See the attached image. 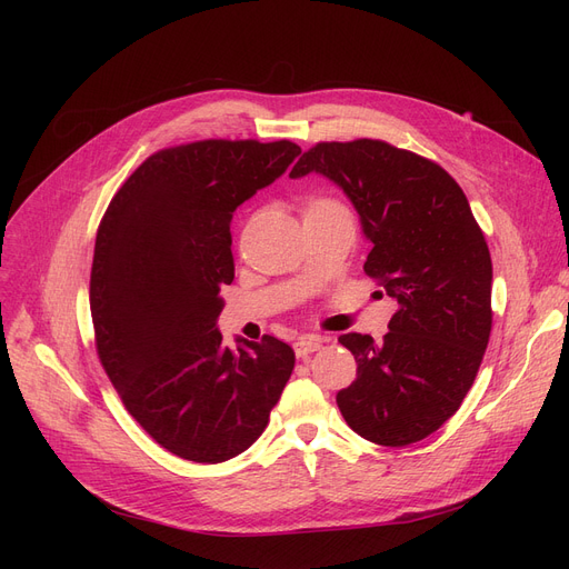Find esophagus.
<instances>
[{
	"mask_svg": "<svg viewBox=\"0 0 569 569\" xmlns=\"http://www.w3.org/2000/svg\"><path fill=\"white\" fill-rule=\"evenodd\" d=\"M320 346H322L320 337H300L295 341V355L297 357H309L311 352L320 350Z\"/></svg>",
	"mask_w": 569,
	"mask_h": 569,
	"instance_id": "34e87169",
	"label": "esophagus"
}]
</instances>
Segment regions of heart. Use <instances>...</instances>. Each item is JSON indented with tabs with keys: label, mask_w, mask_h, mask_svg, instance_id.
I'll return each instance as SVG.
<instances>
[{
	"label": "heart",
	"mask_w": 569,
	"mask_h": 569,
	"mask_svg": "<svg viewBox=\"0 0 569 569\" xmlns=\"http://www.w3.org/2000/svg\"><path fill=\"white\" fill-rule=\"evenodd\" d=\"M311 204H330V200H316V202H311Z\"/></svg>",
	"instance_id": "obj_1"
}]
</instances>
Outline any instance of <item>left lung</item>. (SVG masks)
Returning a JSON list of instances; mask_svg holds the SVG:
<instances>
[{"label": "left lung", "instance_id": "left-lung-1", "mask_svg": "<svg viewBox=\"0 0 569 569\" xmlns=\"http://www.w3.org/2000/svg\"><path fill=\"white\" fill-rule=\"evenodd\" d=\"M320 172L355 204L365 272L397 300L390 332L343 335L357 378L337 395L348 427L403 447L438 431L466 399L491 335V256L466 193L438 163L390 142H318L290 177Z\"/></svg>", "mask_w": 569, "mask_h": 569}]
</instances>
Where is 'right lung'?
I'll list each match as a JSON object with an SVG mask.
<instances>
[{"instance_id": "1", "label": "right lung", "mask_w": 569, "mask_h": 569, "mask_svg": "<svg viewBox=\"0 0 569 569\" xmlns=\"http://www.w3.org/2000/svg\"><path fill=\"white\" fill-rule=\"evenodd\" d=\"M290 140H198L149 157L101 219L89 307L99 360L168 452L221 463L260 438L295 367L288 343L223 346L232 212L286 172Z\"/></svg>"}]
</instances>
